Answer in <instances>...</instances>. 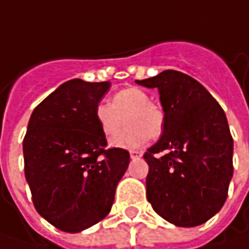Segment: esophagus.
I'll return each instance as SVG.
<instances>
[{
  "label": "esophagus",
  "instance_id": "1",
  "mask_svg": "<svg viewBox=\"0 0 249 249\" xmlns=\"http://www.w3.org/2000/svg\"><path fill=\"white\" fill-rule=\"evenodd\" d=\"M129 155H131V159H132V160H135V159H139V157L142 156V153H141V152H135V150H134V152H131Z\"/></svg>",
  "mask_w": 249,
  "mask_h": 249
}]
</instances>
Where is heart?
Instances as JSON below:
<instances>
[{
  "mask_svg": "<svg viewBox=\"0 0 249 249\" xmlns=\"http://www.w3.org/2000/svg\"><path fill=\"white\" fill-rule=\"evenodd\" d=\"M96 120L107 138L115 135L126 120L129 126L114 136L110 143L120 149H136L145 145L149 138L160 135L164 115L147 93L138 88H126L114 94L111 104L103 102L96 107Z\"/></svg>",
  "mask_w": 249,
  "mask_h": 249,
  "instance_id": "heart-1",
  "label": "heart"
}]
</instances>
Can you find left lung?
Masks as SVG:
<instances>
[{"mask_svg":"<svg viewBox=\"0 0 249 249\" xmlns=\"http://www.w3.org/2000/svg\"><path fill=\"white\" fill-rule=\"evenodd\" d=\"M160 94L163 134L147 149L146 196L168 223L195 227L227 198L232 177V138L226 114L199 82L178 71L136 81Z\"/></svg>","mask_w":249,"mask_h":249,"instance_id":"left-lung-1","label":"left lung"}]
</instances>
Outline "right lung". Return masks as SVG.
I'll use <instances>...</instances> for the list:
<instances>
[{"instance_id": "add662e5", "label": "right lung", "mask_w": 249, "mask_h": 249, "mask_svg": "<svg viewBox=\"0 0 249 249\" xmlns=\"http://www.w3.org/2000/svg\"><path fill=\"white\" fill-rule=\"evenodd\" d=\"M110 82L62 83L30 115L23 139L25 177L35 208L54 227L79 232L104 219L129 153L106 150L96 107Z\"/></svg>"}]
</instances>
